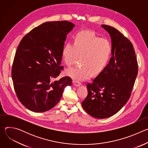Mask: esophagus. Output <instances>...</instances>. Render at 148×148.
Wrapping results in <instances>:
<instances>
[{"instance_id": "1", "label": "esophagus", "mask_w": 148, "mask_h": 148, "mask_svg": "<svg viewBox=\"0 0 148 148\" xmlns=\"http://www.w3.org/2000/svg\"><path fill=\"white\" fill-rule=\"evenodd\" d=\"M73 84L74 86H75V87H79V86L81 85V84H80L79 82H77V81H73Z\"/></svg>"}]
</instances>
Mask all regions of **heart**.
<instances>
[{
    "mask_svg": "<svg viewBox=\"0 0 148 148\" xmlns=\"http://www.w3.org/2000/svg\"><path fill=\"white\" fill-rule=\"evenodd\" d=\"M111 54L112 46L109 40L101 38L91 32H81L76 36L74 43L68 42L65 45L62 57L68 66L81 57L84 65L69 69L65 73L77 82L88 79L92 73L98 75L104 70Z\"/></svg>",
    "mask_w": 148,
    "mask_h": 148,
    "instance_id": "1",
    "label": "heart"
}]
</instances>
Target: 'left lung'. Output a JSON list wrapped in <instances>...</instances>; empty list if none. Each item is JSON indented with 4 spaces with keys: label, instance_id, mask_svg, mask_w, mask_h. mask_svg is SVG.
<instances>
[{
    "label": "left lung",
    "instance_id": "left-lung-1",
    "mask_svg": "<svg viewBox=\"0 0 148 148\" xmlns=\"http://www.w3.org/2000/svg\"><path fill=\"white\" fill-rule=\"evenodd\" d=\"M101 27L111 39L112 57L109 64L91 84L82 103L87 113L104 119L116 114L128 102L138 74V62L131 42L110 26Z\"/></svg>",
    "mask_w": 148,
    "mask_h": 148
}]
</instances>
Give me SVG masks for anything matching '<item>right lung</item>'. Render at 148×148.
Masks as SVG:
<instances>
[{
	"label": "right lung",
	"instance_id": "right-lung-1",
	"mask_svg": "<svg viewBox=\"0 0 148 148\" xmlns=\"http://www.w3.org/2000/svg\"><path fill=\"white\" fill-rule=\"evenodd\" d=\"M74 26L68 21L46 22L21 40L12 77L18 99L28 110L35 112L51 110L60 101L64 88L72 85L69 77L51 81L63 69L61 63L64 41Z\"/></svg>",
	"mask_w": 148,
	"mask_h": 148
}]
</instances>
